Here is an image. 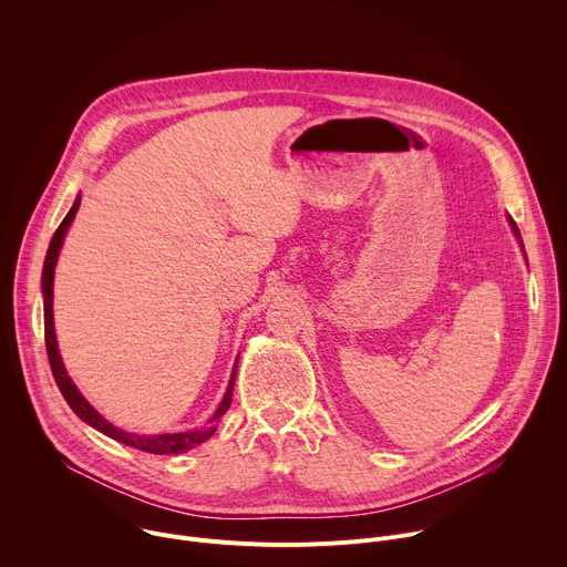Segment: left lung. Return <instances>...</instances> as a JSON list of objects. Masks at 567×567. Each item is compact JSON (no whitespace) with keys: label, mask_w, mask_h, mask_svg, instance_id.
Here are the masks:
<instances>
[{"label":"left lung","mask_w":567,"mask_h":567,"mask_svg":"<svg viewBox=\"0 0 567 567\" xmlns=\"http://www.w3.org/2000/svg\"><path fill=\"white\" fill-rule=\"evenodd\" d=\"M509 224H512V226H514V233H516V235H518V237H520V233H518V228H516V224H514V221H509Z\"/></svg>","instance_id":"left-lung-1"}]
</instances>
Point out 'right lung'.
<instances>
[{
    "label": "right lung",
    "mask_w": 567,
    "mask_h": 567,
    "mask_svg": "<svg viewBox=\"0 0 567 567\" xmlns=\"http://www.w3.org/2000/svg\"><path fill=\"white\" fill-rule=\"evenodd\" d=\"M80 206V197L73 202L71 210L64 215V219L60 221L58 230L53 233L51 237V245H49V251H47V260H44V271H42V291H44V341H47V354H49V363H51V372H53V379L62 392V396L66 399V403L71 406V411L87 422L90 426H94L96 431L114 437L116 442L121 444H127V446H134L138 451H145V453H154V455H173V453H182V451H188L202 442H206L213 433H215V424L221 420V415L228 411L230 406V399H233V385H235V370H233V377H230V383H228V390L219 403L217 413L213 415L210 424L206 429H195V431H186V433H173V435H134V433H125L116 426H112L107 420H103L92 406L90 401L78 392V388L73 385V381L69 379L64 365H62V359H60V352H58V341H55V332H53V271H55V262H58V254H60V247H62V239H64V233L69 228V224L73 221L75 217V210Z\"/></svg>",
    "instance_id": "add662e5"
}]
</instances>
